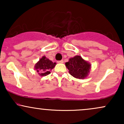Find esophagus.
<instances>
[{"label": "esophagus", "instance_id": "obj_1", "mask_svg": "<svg viewBox=\"0 0 124 124\" xmlns=\"http://www.w3.org/2000/svg\"><path fill=\"white\" fill-rule=\"evenodd\" d=\"M57 62H58V63H63V60H61V61H58Z\"/></svg>", "mask_w": 124, "mask_h": 124}]
</instances>
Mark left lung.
<instances>
[{
    "instance_id": "obj_1",
    "label": "left lung",
    "mask_w": 124,
    "mask_h": 124,
    "mask_svg": "<svg viewBox=\"0 0 124 124\" xmlns=\"http://www.w3.org/2000/svg\"><path fill=\"white\" fill-rule=\"evenodd\" d=\"M69 73L77 79H85L88 75L90 64L82 59L80 56H75L65 63Z\"/></svg>"
}]
</instances>
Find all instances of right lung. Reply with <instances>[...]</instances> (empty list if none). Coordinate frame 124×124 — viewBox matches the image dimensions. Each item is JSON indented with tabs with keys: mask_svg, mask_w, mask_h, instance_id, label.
<instances>
[{
	"mask_svg": "<svg viewBox=\"0 0 124 124\" xmlns=\"http://www.w3.org/2000/svg\"><path fill=\"white\" fill-rule=\"evenodd\" d=\"M56 63L48 59L45 56H43L35 64V69L41 76H46L50 73V70L55 67Z\"/></svg>",
	"mask_w": 124,
	"mask_h": 124,
	"instance_id": "obj_1",
	"label": "right lung"
}]
</instances>
